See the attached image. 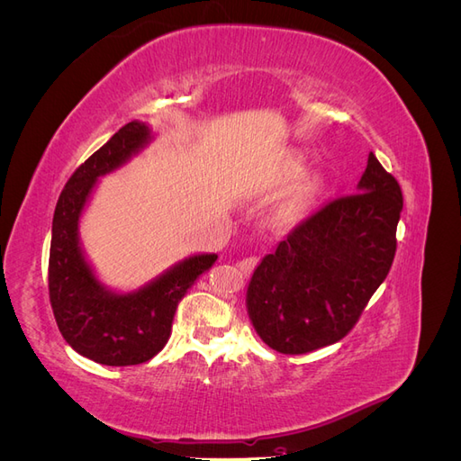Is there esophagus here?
<instances>
[{"label":"esophagus","instance_id":"obj_1","mask_svg":"<svg viewBox=\"0 0 461 461\" xmlns=\"http://www.w3.org/2000/svg\"><path fill=\"white\" fill-rule=\"evenodd\" d=\"M259 263V258L258 256H249V258H244L242 261H239V269L242 273H252Z\"/></svg>","mask_w":461,"mask_h":461}]
</instances>
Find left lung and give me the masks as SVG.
I'll return each instance as SVG.
<instances>
[{
    "label": "left lung",
    "instance_id": "left-lung-1",
    "mask_svg": "<svg viewBox=\"0 0 461 461\" xmlns=\"http://www.w3.org/2000/svg\"><path fill=\"white\" fill-rule=\"evenodd\" d=\"M357 190L298 222L254 271L248 312L273 350L300 356L342 340L393 267L403 198L373 151Z\"/></svg>",
    "mask_w": 461,
    "mask_h": 461
}]
</instances>
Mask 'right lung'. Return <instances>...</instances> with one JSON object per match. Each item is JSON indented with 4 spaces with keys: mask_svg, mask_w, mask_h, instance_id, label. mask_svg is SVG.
I'll list each match as a JSON object with an SVG mask.
<instances>
[{
    "mask_svg": "<svg viewBox=\"0 0 461 461\" xmlns=\"http://www.w3.org/2000/svg\"><path fill=\"white\" fill-rule=\"evenodd\" d=\"M148 138L144 122L124 124L67 180L53 213L48 288L55 323L73 350L111 367L144 364L161 352L178 302L217 261L215 254L188 258L132 294H113L95 281L78 246V217L97 176L117 169Z\"/></svg>",
    "mask_w": 461,
    "mask_h": 461,
    "instance_id": "1",
    "label": "right lung"
}]
</instances>
